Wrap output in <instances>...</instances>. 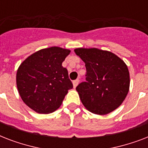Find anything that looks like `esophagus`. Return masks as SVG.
Segmentation results:
<instances>
[{
	"label": "esophagus",
	"instance_id": "1",
	"mask_svg": "<svg viewBox=\"0 0 148 148\" xmlns=\"http://www.w3.org/2000/svg\"><path fill=\"white\" fill-rule=\"evenodd\" d=\"M79 79H76V80H74V81H73V85H74V88H75L77 86V84H78L79 83Z\"/></svg>",
	"mask_w": 148,
	"mask_h": 148
}]
</instances>
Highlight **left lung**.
Listing matches in <instances>:
<instances>
[{"instance_id":"8db88e82","label":"left lung","mask_w":148,"mask_h":148,"mask_svg":"<svg viewBox=\"0 0 148 148\" xmlns=\"http://www.w3.org/2000/svg\"><path fill=\"white\" fill-rule=\"evenodd\" d=\"M74 52L85 63L86 81L76 90L86 109L100 115L117 109L130 86L125 63L114 53L97 48H77Z\"/></svg>"}]
</instances>
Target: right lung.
Wrapping results in <instances>:
<instances>
[{
  "label": "right lung",
  "mask_w": 148,
  "mask_h": 148,
  "mask_svg": "<svg viewBox=\"0 0 148 148\" xmlns=\"http://www.w3.org/2000/svg\"><path fill=\"white\" fill-rule=\"evenodd\" d=\"M71 51L51 47L29 56L17 72V87L24 103L39 114L53 112L73 88L63 61Z\"/></svg>",
  "instance_id": "obj_1"
}]
</instances>
